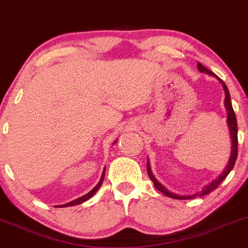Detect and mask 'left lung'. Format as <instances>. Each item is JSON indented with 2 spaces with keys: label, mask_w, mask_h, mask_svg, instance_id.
Instances as JSON below:
<instances>
[{
  "label": "left lung",
  "mask_w": 248,
  "mask_h": 248,
  "mask_svg": "<svg viewBox=\"0 0 248 248\" xmlns=\"http://www.w3.org/2000/svg\"><path fill=\"white\" fill-rule=\"evenodd\" d=\"M197 68H199V70L201 72H203V74H206V75H210V76H213V77H216L217 80L221 82V85H222L224 94H226V98H224V107H226V110H227V115H228L227 124H228V127H229L230 138H232V153H230V157H229V160H228L227 166L223 169L222 172H221L219 176L216 178V179H213L211 183L205 185V186L203 187L202 190L199 191V193L193 194V195H178V194H176V193H172V191L168 190L167 188L164 187L163 185L154 177V174L151 170L150 161H148V158H147V173H148V177L151 178V180L153 181L155 188H156L157 190H160L161 193H163L166 196L171 197V199H176V200H193V199H195V197L207 195V194H210L211 191H213L221 183H222L224 179H226L230 171L232 170V168H233V166H235V162H236L237 154H238V137H237V134H238V128H237V119H236L235 112H233L232 100H230V94H229V91H228L227 85L224 84L223 80H221V79L217 77L216 74H213L212 71H210L209 69H206L204 65H202L201 63H197Z\"/></svg>",
  "instance_id": "left-lung-1"
}]
</instances>
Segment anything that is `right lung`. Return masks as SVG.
<instances>
[{
	"label": "right lung",
	"instance_id": "right-lung-1",
	"mask_svg": "<svg viewBox=\"0 0 248 248\" xmlns=\"http://www.w3.org/2000/svg\"><path fill=\"white\" fill-rule=\"evenodd\" d=\"M114 143H117V140H115ZM114 143H113V144H114ZM105 168H107V167H104L103 172H102V176H101V179H100V181H98L97 185L93 188V189H92L91 191H88V193L86 194V195L81 196V197H79V199H76V200L71 201V202H69V203H67V204H63V205H58V206H59V207H67V206L78 205V204H81V203L86 202V201H88L90 199H92V197H93V196L95 195V193H96V191H97L98 189H100L101 185H102V183H103V180H104V176H105Z\"/></svg>",
	"mask_w": 248,
	"mask_h": 248
}]
</instances>
